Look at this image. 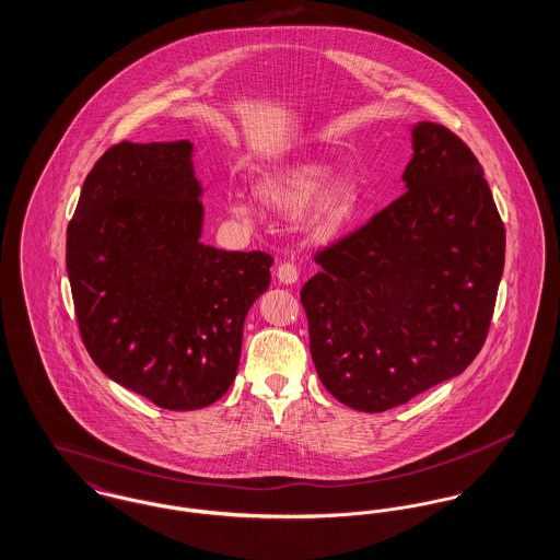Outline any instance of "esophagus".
<instances>
[{"mask_svg": "<svg viewBox=\"0 0 560 560\" xmlns=\"http://www.w3.org/2000/svg\"><path fill=\"white\" fill-rule=\"evenodd\" d=\"M277 279L281 281V283H285V285H292L298 281V268L293 262H281L279 267H277Z\"/></svg>", "mask_w": 560, "mask_h": 560, "instance_id": "34e87169", "label": "esophagus"}]
</instances>
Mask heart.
<instances>
[{
	"label": "heart",
	"instance_id": "obj_1",
	"mask_svg": "<svg viewBox=\"0 0 560 560\" xmlns=\"http://www.w3.org/2000/svg\"><path fill=\"white\" fill-rule=\"evenodd\" d=\"M329 170L317 161H304L281 167L262 178L256 187L258 197L279 212H298L307 201L306 226L317 237L336 235L352 213L359 201V187L350 176H336L325 180ZM229 210L240 218L249 220L254 206L240 195L229 197Z\"/></svg>",
	"mask_w": 560,
	"mask_h": 560
}]
</instances>
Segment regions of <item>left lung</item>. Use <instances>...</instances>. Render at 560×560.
Listing matches in <instances>:
<instances>
[{"label": "left lung", "instance_id": "1", "mask_svg": "<svg viewBox=\"0 0 560 560\" xmlns=\"http://www.w3.org/2000/svg\"><path fill=\"white\" fill-rule=\"evenodd\" d=\"M411 136L407 190L317 252L300 292L323 386L368 413L475 361L504 272L506 231L475 153L432 121Z\"/></svg>", "mask_w": 560, "mask_h": 560}]
</instances>
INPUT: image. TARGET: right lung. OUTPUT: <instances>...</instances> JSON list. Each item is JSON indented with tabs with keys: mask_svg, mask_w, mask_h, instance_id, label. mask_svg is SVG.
Masks as SVG:
<instances>
[{
	"mask_svg": "<svg viewBox=\"0 0 560 560\" xmlns=\"http://www.w3.org/2000/svg\"><path fill=\"white\" fill-rule=\"evenodd\" d=\"M192 144L119 142L88 174L67 229L83 347L113 382L163 409L212 405L240 368L243 320L272 256L201 243Z\"/></svg>",
	"mask_w": 560,
	"mask_h": 560,
	"instance_id": "1",
	"label": "right lung"
}]
</instances>
